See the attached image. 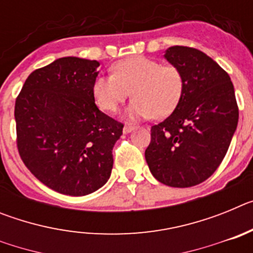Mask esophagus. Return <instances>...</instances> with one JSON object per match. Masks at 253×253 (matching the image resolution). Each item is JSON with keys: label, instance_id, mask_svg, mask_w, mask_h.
I'll use <instances>...</instances> for the list:
<instances>
[{"label": "esophagus", "instance_id": "esophagus-1", "mask_svg": "<svg viewBox=\"0 0 253 253\" xmlns=\"http://www.w3.org/2000/svg\"><path fill=\"white\" fill-rule=\"evenodd\" d=\"M134 129H135V126H134V125H131V124L124 125V133H129V131L134 130Z\"/></svg>", "mask_w": 253, "mask_h": 253}]
</instances>
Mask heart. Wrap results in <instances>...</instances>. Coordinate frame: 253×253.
<instances>
[{"instance_id": "1", "label": "heart", "mask_w": 253, "mask_h": 253, "mask_svg": "<svg viewBox=\"0 0 253 253\" xmlns=\"http://www.w3.org/2000/svg\"><path fill=\"white\" fill-rule=\"evenodd\" d=\"M184 88V75L178 67L134 55L114 64L113 75L97 76L92 82V96L101 110L114 113L131 91L134 99L126 115L147 119L169 115L180 104Z\"/></svg>"}]
</instances>
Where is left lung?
<instances>
[{
    "instance_id": "left-lung-1",
    "label": "left lung",
    "mask_w": 253,
    "mask_h": 253,
    "mask_svg": "<svg viewBox=\"0 0 253 253\" xmlns=\"http://www.w3.org/2000/svg\"><path fill=\"white\" fill-rule=\"evenodd\" d=\"M165 58L184 75L185 88L173 113L151 128L146 149L149 171L172 187L202 184L227 153L238 124L231 77L205 53L171 46Z\"/></svg>"
}]
</instances>
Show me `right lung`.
<instances>
[{
	"mask_svg": "<svg viewBox=\"0 0 253 253\" xmlns=\"http://www.w3.org/2000/svg\"><path fill=\"white\" fill-rule=\"evenodd\" d=\"M97 60L64 57L35 69L16 102L20 157L40 182L71 196L104 186L113 169V147L124 124L96 106Z\"/></svg>",
	"mask_w": 253,
	"mask_h": 253,
	"instance_id": "add662e5",
	"label": "right lung"
}]
</instances>
